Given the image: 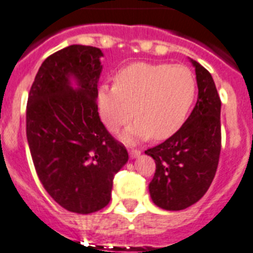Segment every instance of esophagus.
I'll return each instance as SVG.
<instances>
[{
  "label": "esophagus",
  "mask_w": 253,
  "mask_h": 253,
  "mask_svg": "<svg viewBox=\"0 0 253 253\" xmlns=\"http://www.w3.org/2000/svg\"><path fill=\"white\" fill-rule=\"evenodd\" d=\"M129 155H130L131 159H135V157L141 155V150H137V148H130V150H129Z\"/></svg>",
  "instance_id": "1"
}]
</instances>
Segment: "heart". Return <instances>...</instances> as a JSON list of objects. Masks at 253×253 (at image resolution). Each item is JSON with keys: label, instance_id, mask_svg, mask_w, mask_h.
Instances as JSON below:
<instances>
[{"label": "heart", "instance_id": "b5f03b06", "mask_svg": "<svg viewBox=\"0 0 253 253\" xmlns=\"http://www.w3.org/2000/svg\"><path fill=\"white\" fill-rule=\"evenodd\" d=\"M196 96V81L184 65L133 62L119 71L115 85H102L98 105L103 124L116 130L133 118L126 141L171 137L184 123Z\"/></svg>", "mask_w": 253, "mask_h": 253}]
</instances>
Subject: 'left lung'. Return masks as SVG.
Instances as JSON below:
<instances>
[{
  "label": "left lung",
  "mask_w": 253,
  "mask_h": 253,
  "mask_svg": "<svg viewBox=\"0 0 253 253\" xmlns=\"http://www.w3.org/2000/svg\"><path fill=\"white\" fill-rule=\"evenodd\" d=\"M192 64L198 85L193 111L176 133L144 151L156 163L151 198L164 210H183L204 197L219 164L221 101L210 73L194 60Z\"/></svg>",
  "instance_id": "obj_1"
}]
</instances>
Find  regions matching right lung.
<instances>
[{
    "label": "right lung",
    "instance_id": "obj_1",
    "mask_svg": "<svg viewBox=\"0 0 253 253\" xmlns=\"http://www.w3.org/2000/svg\"><path fill=\"white\" fill-rule=\"evenodd\" d=\"M101 56L100 48L81 44L52 53L28 96L27 138L37 175L60 206L77 213L107 206L114 176L129 159L98 115Z\"/></svg>",
    "mask_w": 253,
    "mask_h": 253
}]
</instances>
